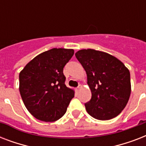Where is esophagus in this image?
Wrapping results in <instances>:
<instances>
[{
    "label": "esophagus",
    "mask_w": 146,
    "mask_h": 146,
    "mask_svg": "<svg viewBox=\"0 0 146 146\" xmlns=\"http://www.w3.org/2000/svg\"><path fill=\"white\" fill-rule=\"evenodd\" d=\"M82 86H81V85H79V86L77 87V88H76V92H79L80 90V89H81V88H82Z\"/></svg>",
    "instance_id": "34e87169"
}]
</instances>
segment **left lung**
<instances>
[{
  "label": "left lung",
  "mask_w": 146,
  "mask_h": 146,
  "mask_svg": "<svg viewBox=\"0 0 146 146\" xmlns=\"http://www.w3.org/2000/svg\"><path fill=\"white\" fill-rule=\"evenodd\" d=\"M87 74L92 98L85 104L89 115L100 120H111L121 113L131 93L129 70L108 53L82 49L75 54Z\"/></svg>",
  "instance_id": "1"
}]
</instances>
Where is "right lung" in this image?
I'll list each match as a JSON object with an SVG mask.
<instances>
[{"mask_svg":"<svg viewBox=\"0 0 146 146\" xmlns=\"http://www.w3.org/2000/svg\"><path fill=\"white\" fill-rule=\"evenodd\" d=\"M73 54V49H50L34 57L19 73L23 102L38 120L54 122L66 113L74 91L66 86L63 70Z\"/></svg>","mask_w":146,"mask_h":146,"instance_id":"right-lung-1","label":"right lung"}]
</instances>
